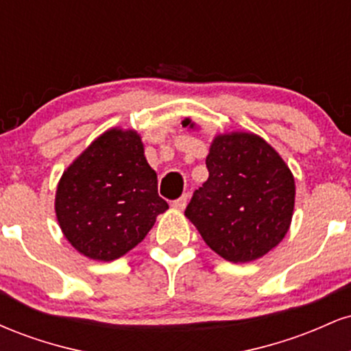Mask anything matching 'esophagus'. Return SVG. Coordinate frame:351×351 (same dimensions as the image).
<instances>
[{"label":"esophagus","instance_id":"1","mask_svg":"<svg viewBox=\"0 0 351 351\" xmlns=\"http://www.w3.org/2000/svg\"><path fill=\"white\" fill-rule=\"evenodd\" d=\"M188 199H189V196H188V195H183V196H181V198H178V199H175V201H173V204H171V206L175 208V209H178V211H183V209L186 208V204H188Z\"/></svg>","mask_w":351,"mask_h":351}]
</instances>
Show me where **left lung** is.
Masks as SVG:
<instances>
[{
  "label": "left lung",
  "instance_id": "left-lung-1",
  "mask_svg": "<svg viewBox=\"0 0 351 351\" xmlns=\"http://www.w3.org/2000/svg\"><path fill=\"white\" fill-rule=\"evenodd\" d=\"M183 127L193 128L189 119ZM209 178L193 193L184 216L229 263H249L284 239L295 181L280 155L254 134L217 135L206 156Z\"/></svg>",
  "mask_w": 351,
  "mask_h": 351
}]
</instances>
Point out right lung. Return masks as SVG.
Masks as SVG:
<instances>
[{
	"label": "right lung",
	"instance_id": "add662e5",
	"mask_svg": "<svg viewBox=\"0 0 351 351\" xmlns=\"http://www.w3.org/2000/svg\"><path fill=\"white\" fill-rule=\"evenodd\" d=\"M167 209L135 130L112 128L100 135L64 171L56 191V216L66 239L104 263L142 243Z\"/></svg>",
	"mask_w": 351,
	"mask_h": 351
}]
</instances>
